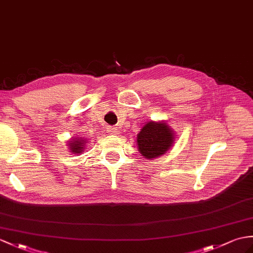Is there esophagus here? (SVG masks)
Returning a JSON list of instances; mask_svg holds the SVG:
<instances>
[{"instance_id": "34e87169", "label": "esophagus", "mask_w": 253, "mask_h": 253, "mask_svg": "<svg viewBox=\"0 0 253 253\" xmlns=\"http://www.w3.org/2000/svg\"><path fill=\"white\" fill-rule=\"evenodd\" d=\"M108 131H109V133H110V134H115V135L119 133V131L117 130L116 127H109V130H108Z\"/></svg>"}]
</instances>
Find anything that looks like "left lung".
<instances>
[{
    "label": "left lung",
    "instance_id": "8db88e82",
    "mask_svg": "<svg viewBox=\"0 0 253 253\" xmlns=\"http://www.w3.org/2000/svg\"><path fill=\"white\" fill-rule=\"evenodd\" d=\"M174 141L173 132L166 123L148 122L137 135L140 155L148 159L162 156Z\"/></svg>",
    "mask_w": 253,
    "mask_h": 253
}]
</instances>
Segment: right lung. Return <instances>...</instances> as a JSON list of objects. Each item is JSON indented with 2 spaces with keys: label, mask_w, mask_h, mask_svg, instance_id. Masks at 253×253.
Listing matches in <instances>:
<instances>
[{
  "label": "right lung",
  "mask_w": 253,
  "mask_h": 253,
  "mask_svg": "<svg viewBox=\"0 0 253 253\" xmlns=\"http://www.w3.org/2000/svg\"><path fill=\"white\" fill-rule=\"evenodd\" d=\"M84 139H83V138H76V139H73V140H71L70 141V148H71V150H72V152H74V153H80V152H83L84 150Z\"/></svg>",
  "instance_id": "1"
}]
</instances>
